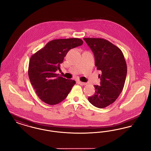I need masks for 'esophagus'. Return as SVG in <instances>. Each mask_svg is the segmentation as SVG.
Masks as SVG:
<instances>
[{
	"mask_svg": "<svg viewBox=\"0 0 151 151\" xmlns=\"http://www.w3.org/2000/svg\"><path fill=\"white\" fill-rule=\"evenodd\" d=\"M78 83L81 86H86L87 84V83H83V82H81V81H78Z\"/></svg>",
	"mask_w": 151,
	"mask_h": 151,
	"instance_id": "1",
	"label": "esophagus"
}]
</instances>
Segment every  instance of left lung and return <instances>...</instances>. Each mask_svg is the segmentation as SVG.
I'll list each match as a JSON object with an SVG mask.
<instances>
[{"mask_svg": "<svg viewBox=\"0 0 151 151\" xmlns=\"http://www.w3.org/2000/svg\"><path fill=\"white\" fill-rule=\"evenodd\" d=\"M93 52L95 65L100 70V86H94L95 92L88 101L95 107L106 108L122 92L127 75V65L122 51L103 38H84Z\"/></svg>", "mask_w": 151, "mask_h": 151, "instance_id": "8db88e82", "label": "left lung"}]
</instances>
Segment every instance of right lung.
<instances>
[{
  "label": "right lung",
  "mask_w": 151,
  "mask_h": 151,
  "mask_svg": "<svg viewBox=\"0 0 151 151\" xmlns=\"http://www.w3.org/2000/svg\"><path fill=\"white\" fill-rule=\"evenodd\" d=\"M79 38L54 40L36 52L30 59L28 76L31 84L39 98L50 105L64 100L76 82L58 76L66 54L70 49L82 45Z\"/></svg>",
  "instance_id": "obj_1"
}]
</instances>
